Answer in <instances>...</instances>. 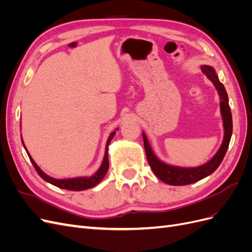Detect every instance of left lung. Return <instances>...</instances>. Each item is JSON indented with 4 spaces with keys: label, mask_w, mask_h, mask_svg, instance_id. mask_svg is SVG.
<instances>
[{
    "label": "left lung",
    "mask_w": 252,
    "mask_h": 252,
    "mask_svg": "<svg viewBox=\"0 0 252 252\" xmlns=\"http://www.w3.org/2000/svg\"><path fill=\"white\" fill-rule=\"evenodd\" d=\"M201 70L206 77L212 82L216 89L218 90V94L220 96V116H222L224 126V139L222 145H220V147L217 151V154L213 156L212 158H210L207 163L197 167H180L167 164L161 161V159L156 156L155 151L152 150L146 134L143 132L142 135L144 141V148L145 152H146L147 161L151 167L152 171L155 172V174L159 180L166 183V184L173 186L188 185L208 177L212 172H215L220 166V164L222 163L228 146H229V142L232 134V116L229 107V103H228V94L226 93V89L223 84L220 82L216 70L213 69L211 66L202 65Z\"/></svg>",
    "instance_id": "8db88e82"
}]
</instances>
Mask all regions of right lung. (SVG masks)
I'll use <instances>...</instances> for the list:
<instances>
[{"label":"right lung","mask_w":252,"mask_h":252,"mask_svg":"<svg viewBox=\"0 0 252 252\" xmlns=\"http://www.w3.org/2000/svg\"><path fill=\"white\" fill-rule=\"evenodd\" d=\"M118 130V128L116 129ZM116 134V131H112L109 135V138L106 142V147H105V155H104V158H103V162L100 166V168H98L93 175H90V177H79V178H70V179H55V178H51L49 177L48 174L45 173L39 166L36 165V163L33 161V158H32V156L29 155V152L27 151L24 142L22 140L23 145H24V148L27 152V155L30 158V161H32L33 167L35 168L36 172L39 173L40 177L50 184L55 185L59 188H62V189H66V190H72V191H81V190H86L89 188H93L94 186H96L98 183H100L104 177L107 173L108 170V167H109V163H108V146L109 144L112 140V138Z\"/></svg>","instance_id":"right-lung-1"}]
</instances>
